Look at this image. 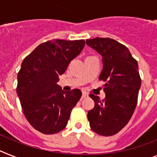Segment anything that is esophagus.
Masks as SVG:
<instances>
[{
  "instance_id": "34e87169",
  "label": "esophagus",
  "mask_w": 157,
  "mask_h": 157,
  "mask_svg": "<svg viewBox=\"0 0 157 157\" xmlns=\"http://www.w3.org/2000/svg\"><path fill=\"white\" fill-rule=\"evenodd\" d=\"M88 94L86 92H83L82 93V99H85L86 97H88Z\"/></svg>"
}]
</instances>
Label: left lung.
Returning a JSON list of instances; mask_svg holds the SVG:
<instances>
[{
    "instance_id": "8db88e82",
    "label": "left lung",
    "mask_w": 157,
    "mask_h": 157,
    "mask_svg": "<svg viewBox=\"0 0 157 157\" xmlns=\"http://www.w3.org/2000/svg\"><path fill=\"white\" fill-rule=\"evenodd\" d=\"M86 44L102 56L99 79L106 82L104 99L89 95L95 102L88 112L90 127L99 135L112 136L129 122L137 106L141 84L138 64L129 49L114 39L95 38L87 39Z\"/></svg>"
}]
</instances>
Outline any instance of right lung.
Masks as SVG:
<instances>
[{
  "label": "right lung",
  "mask_w": 157,
  "mask_h": 157,
  "mask_svg": "<svg viewBox=\"0 0 157 157\" xmlns=\"http://www.w3.org/2000/svg\"><path fill=\"white\" fill-rule=\"evenodd\" d=\"M84 45V39L47 41L22 62L16 92L26 118L38 131L54 134L67 126L82 92L77 88L65 92L57 83Z\"/></svg>",
  "instance_id": "obj_1"
}]
</instances>
